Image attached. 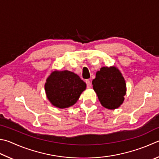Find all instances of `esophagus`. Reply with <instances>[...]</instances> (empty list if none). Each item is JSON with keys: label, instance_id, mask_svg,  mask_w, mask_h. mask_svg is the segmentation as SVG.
I'll list each match as a JSON object with an SVG mask.
<instances>
[{"label": "esophagus", "instance_id": "esophagus-1", "mask_svg": "<svg viewBox=\"0 0 159 159\" xmlns=\"http://www.w3.org/2000/svg\"><path fill=\"white\" fill-rule=\"evenodd\" d=\"M85 83H86V84H87V88H89L91 87V82H90V80H85Z\"/></svg>", "mask_w": 159, "mask_h": 159}]
</instances>
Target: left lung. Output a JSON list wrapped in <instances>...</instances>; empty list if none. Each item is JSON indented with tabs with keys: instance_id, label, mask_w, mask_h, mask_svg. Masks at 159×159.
<instances>
[{
	"instance_id": "obj_1",
	"label": "left lung",
	"mask_w": 159,
	"mask_h": 159,
	"mask_svg": "<svg viewBox=\"0 0 159 159\" xmlns=\"http://www.w3.org/2000/svg\"><path fill=\"white\" fill-rule=\"evenodd\" d=\"M92 85L101 104L106 108H117L125 100L126 83L121 72L115 67L101 68L92 80Z\"/></svg>"
}]
</instances>
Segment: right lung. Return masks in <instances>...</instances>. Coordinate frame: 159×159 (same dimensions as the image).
I'll return each instance as SVG.
<instances>
[{
	"mask_svg": "<svg viewBox=\"0 0 159 159\" xmlns=\"http://www.w3.org/2000/svg\"><path fill=\"white\" fill-rule=\"evenodd\" d=\"M48 99L59 108H69L79 99L86 83L77 74L67 70L54 71L44 85Z\"/></svg>",
	"mask_w": 159,
	"mask_h": 159,
	"instance_id": "add662e5",
	"label": "right lung"
}]
</instances>
